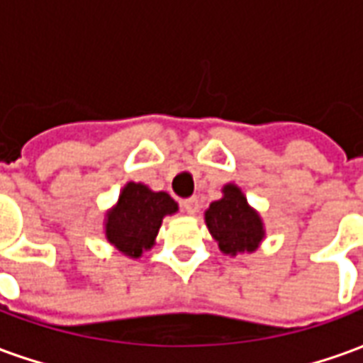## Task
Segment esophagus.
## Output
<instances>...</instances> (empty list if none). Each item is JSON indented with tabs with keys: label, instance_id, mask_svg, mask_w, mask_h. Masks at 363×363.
Instances as JSON below:
<instances>
[{
	"label": "esophagus",
	"instance_id": "34e87169",
	"mask_svg": "<svg viewBox=\"0 0 363 363\" xmlns=\"http://www.w3.org/2000/svg\"><path fill=\"white\" fill-rule=\"evenodd\" d=\"M182 210L189 213V216H194L198 212V200L196 198H189L182 202Z\"/></svg>",
	"mask_w": 363,
	"mask_h": 363
}]
</instances>
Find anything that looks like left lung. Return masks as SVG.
Wrapping results in <instances>:
<instances>
[{
	"instance_id": "1",
	"label": "left lung",
	"mask_w": 363,
	"mask_h": 363,
	"mask_svg": "<svg viewBox=\"0 0 363 363\" xmlns=\"http://www.w3.org/2000/svg\"><path fill=\"white\" fill-rule=\"evenodd\" d=\"M206 228L223 255H251L267 237L260 213L247 202L243 190L233 182L221 189V198L204 212Z\"/></svg>"
}]
</instances>
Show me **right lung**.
Wrapping results in <instances>:
<instances>
[{"label":"right lung","mask_w":363,"mask_h":363,"mask_svg":"<svg viewBox=\"0 0 363 363\" xmlns=\"http://www.w3.org/2000/svg\"><path fill=\"white\" fill-rule=\"evenodd\" d=\"M177 212L179 204L167 192L130 181L120 190L116 204L104 213V239L128 259H140L155 245L163 218Z\"/></svg>","instance_id":"obj_1"}]
</instances>
